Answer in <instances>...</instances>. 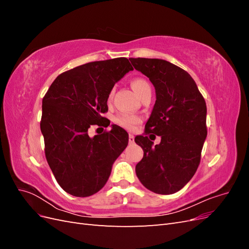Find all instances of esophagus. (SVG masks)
<instances>
[{
	"label": "esophagus",
	"instance_id": "obj_1",
	"mask_svg": "<svg viewBox=\"0 0 249 249\" xmlns=\"http://www.w3.org/2000/svg\"><path fill=\"white\" fill-rule=\"evenodd\" d=\"M134 142H135L134 136H133V135H129V143H130V144H133Z\"/></svg>",
	"mask_w": 249,
	"mask_h": 249
}]
</instances>
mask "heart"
<instances>
[{
	"instance_id": "obj_1",
	"label": "heart",
	"mask_w": 249,
	"mask_h": 249,
	"mask_svg": "<svg viewBox=\"0 0 249 249\" xmlns=\"http://www.w3.org/2000/svg\"><path fill=\"white\" fill-rule=\"evenodd\" d=\"M131 85L135 90V92L138 94V96H140L143 92H144L147 88H150L148 82L141 78L134 79L131 83ZM115 123L118 125L124 127L126 130H132L134 129L135 125L140 123V117L136 115H131V114H119L115 117Z\"/></svg>"
}]
</instances>
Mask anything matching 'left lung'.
<instances>
[{
    "mask_svg": "<svg viewBox=\"0 0 249 249\" xmlns=\"http://www.w3.org/2000/svg\"><path fill=\"white\" fill-rule=\"evenodd\" d=\"M130 61L153 83L157 97L145 135L135 138L143 149L136 175L150 191L176 193L192 178L200 162L208 134L205 99L190 74L166 60L130 58ZM150 132L161 136L160 145L154 146L148 139Z\"/></svg>",
    "mask_w": 249,
    "mask_h": 249,
    "instance_id": "8db88e82",
    "label": "left lung"
}]
</instances>
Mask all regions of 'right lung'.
Instances as JSON below:
<instances>
[{
  "label": "right lung",
  "instance_id": "add662e5",
  "mask_svg": "<svg viewBox=\"0 0 249 249\" xmlns=\"http://www.w3.org/2000/svg\"><path fill=\"white\" fill-rule=\"evenodd\" d=\"M133 71L124 57L94 61L62 72L42 100L40 130L49 166L62 189L77 197L99 192L112 165L129 142L118 125L89 137L91 125H109L102 116L116 82Z\"/></svg>",
  "mask_w": 249,
  "mask_h": 249
}]
</instances>
